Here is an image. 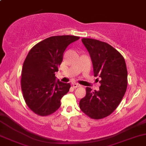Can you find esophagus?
<instances>
[{
    "label": "esophagus",
    "instance_id": "obj_1",
    "mask_svg": "<svg viewBox=\"0 0 146 146\" xmlns=\"http://www.w3.org/2000/svg\"><path fill=\"white\" fill-rule=\"evenodd\" d=\"M72 87L74 88H78V87H81V85H80V84L76 83V82H73V83L72 84Z\"/></svg>",
    "mask_w": 146,
    "mask_h": 146
}]
</instances>
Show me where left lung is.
I'll return each mask as SVG.
<instances>
[{"label":"left lung","mask_w":146,"mask_h":146,"mask_svg":"<svg viewBox=\"0 0 146 146\" xmlns=\"http://www.w3.org/2000/svg\"><path fill=\"white\" fill-rule=\"evenodd\" d=\"M82 42L91 59L94 76L102 80L99 91L86 88L87 93L79 106L90 118L102 119L116 109L125 94L126 63L121 54L108 43L92 38H82Z\"/></svg>","instance_id":"obj_1"}]
</instances>
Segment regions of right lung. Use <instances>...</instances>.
Listing matches in <instances>:
<instances>
[{
    "label": "right lung",
    "mask_w": 146,
    "mask_h": 146,
    "mask_svg": "<svg viewBox=\"0 0 146 146\" xmlns=\"http://www.w3.org/2000/svg\"><path fill=\"white\" fill-rule=\"evenodd\" d=\"M80 37L55 36L34 46L23 64L21 86L25 102L40 116L55 112L61 99L69 91L70 83L57 80L55 72L62 64L65 50Z\"/></svg>",
    "instance_id": "1"
}]
</instances>
